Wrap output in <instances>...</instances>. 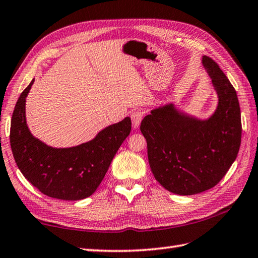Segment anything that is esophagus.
Wrapping results in <instances>:
<instances>
[{
    "label": "esophagus",
    "mask_w": 258,
    "mask_h": 258,
    "mask_svg": "<svg viewBox=\"0 0 258 258\" xmlns=\"http://www.w3.org/2000/svg\"><path fill=\"white\" fill-rule=\"evenodd\" d=\"M144 116V112L142 109H134L132 114H131V119H132V124H133V127L136 128L139 127L140 124H141V120H142Z\"/></svg>",
    "instance_id": "1"
}]
</instances>
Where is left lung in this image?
<instances>
[{
  "mask_svg": "<svg viewBox=\"0 0 258 258\" xmlns=\"http://www.w3.org/2000/svg\"><path fill=\"white\" fill-rule=\"evenodd\" d=\"M203 63L219 96L218 107L209 119L190 118L168 105L152 110L140 126L154 178L176 195L190 196L214 188L234 163L240 146L236 90L213 59L205 55Z\"/></svg>",
  "mask_w": 258,
  "mask_h": 258,
  "instance_id": "8db88e82",
  "label": "left lung"
}]
</instances>
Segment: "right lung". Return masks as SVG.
I'll return each mask as SVG.
<instances>
[{"label":"right lung","instance_id":"1","mask_svg":"<svg viewBox=\"0 0 258 258\" xmlns=\"http://www.w3.org/2000/svg\"><path fill=\"white\" fill-rule=\"evenodd\" d=\"M20 95L12 114L10 143L15 163L40 192L61 200L92 196L102 182L119 146L131 133V118L110 125L90 142L69 149H53L34 139L25 123V97Z\"/></svg>","mask_w":258,"mask_h":258}]
</instances>
